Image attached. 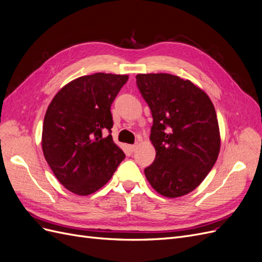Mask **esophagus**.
I'll return each instance as SVG.
<instances>
[{"label":"esophagus","instance_id":"obj_1","mask_svg":"<svg viewBox=\"0 0 262 262\" xmlns=\"http://www.w3.org/2000/svg\"><path fill=\"white\" fill-rule=\"evenodd\" d=\"M137 146H138V145H136V144H133V145H129V150H130V152H131V153H133L134 150L137 149Z\"/></svg>","mask_w":262,"mask_h":262}]
</instances>
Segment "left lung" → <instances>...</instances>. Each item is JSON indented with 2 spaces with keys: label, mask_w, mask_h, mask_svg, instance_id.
Listing matches in <instances>:
<instances>
[{
  "label": "left lung",
  "mask_w": 262,
  "mask_h": 262,
  "mask_svg": "<svg viewBox=\"0 0 262 262\" xmlns=\"http://www.w3.org/2000/svg\"><path fill=\"white\" fill-rule=\"evenodd\" d=\"M137 85L150 109L149 140L156 150L145 177L166 198L194 190L215 164L219 122L210 97L189 80L167 73L138 74Z\"/></svg>",
  "instance_id": "left-lung-1"
}]
</instances>
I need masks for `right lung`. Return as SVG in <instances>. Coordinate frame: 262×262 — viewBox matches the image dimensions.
<instances>
[{
	"instance_id": "obj_1",
	"label": "right lung",
	"mask_w": 262,
	"mask_h": 262,
	"mask_svg": "<svg viewBox=\"0 0 262 262\" xmlns=\"http://www.w3.org/2000/svg\"><path fill=\"white\" fill-rule=\"evenodd\" d=\"M128 75L95 73L75 78L47 109L41 146L54 176L71 192L89 195L105 186L124 153L112 133L110 106Z\"/></svg>"
}]
</instances>
